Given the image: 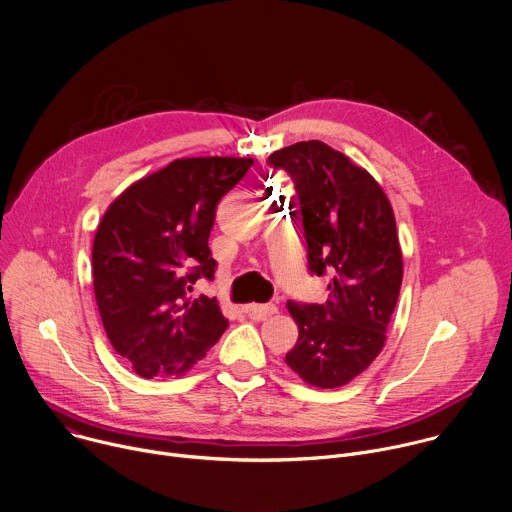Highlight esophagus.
I'll use <instances>...</instances> for the list:
<instances>
[{"label":"esophagus","instance_id":"1","mask_svg":"<svg viewBox=\"0 0 512 512\" xmlns=\"http://www.w3.org/2000/svg\"><path fill=\"white\" fill-rule=\"evenodd\" d=\"M248 311H250L252 315H258V317H272V315L278 313L276 304H272V302H266V304H250Z\"/></svg>","mask_w":512,"mask_h":512}]
</instances>
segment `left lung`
<instances>
[{"instance_id": "left-lung-1", "label": "left lung", "mask_w": 512, "mask_h": 512, "mask_svg": "<svg viewBox=\"0 0 512 512\" xmlns=\"http://www.w3.org/2000/svg\"><path fill=\"white\" fill-rule=\"evenodd\" d=\"M268 165L294 183L309 272L331 278L323 304L288 300L298 341L284 361L306 383L341 387L383 349L399 296L393 210L365 169L321 141L274 151Z\"/></svg>"}]
</instances>
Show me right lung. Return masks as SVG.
<instances>
[{"instance_id":"add662e5","label":"right lung","mask_w":512,"mask_h":512,"mask_svg":"<svg viewBox=\"0 0 512 512\" xmlns=\"http://www.w3.org/2000/svg\"><path fill=\"white\" fill-rule=\"evenodd\" d=\"M252 159L191 157L139 179L102 216L92 246L98 313L115 351L137 375H181L228 329L216 298L208 238L220 199Z\"/></svg>"}]
</instances>
